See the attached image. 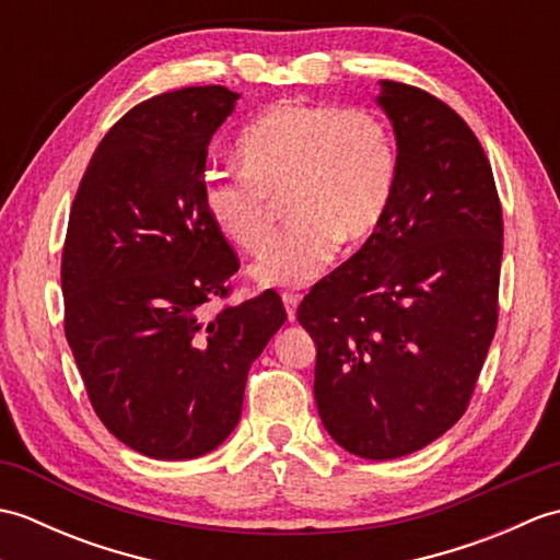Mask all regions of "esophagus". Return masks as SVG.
Listing matches in <instances>:
<instances>
[{"label":"esophagus","mask_w":560,"mask_h":560,"mask_svg":"<svg viewBox=\"0 0 560 560\" xmlns=\"http://www.w3.org/2000/svg\"><path fill=\"white\" fill-rule=\"evenodd\" d=\"M281 301H283V307H287L289 319L293 323V319H295V307H299V303H301V295H295V293H281Z\"/></svg>","instance_id":"obj_1"}]
</instances>
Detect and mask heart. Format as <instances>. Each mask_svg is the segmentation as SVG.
<instances>
[{"label":"heart","instance_id":"heart-1","mask_svg":"<svg viewBox=\"0 0 560 560\" xmlns=\"http://www.w3.org/2000/svg\"><path fill=\"white\" fill-rule=\"evenodd\" d=\"M243 171H207L201 201L217 231L249 255L271 241L277 205L293 221L253 267L261 287H303L359 247L389 209L397 149L377 115L331 105L279 103L237 139Z\"/></svg>","mask_w":560,"mask_h":560}]
</instances>
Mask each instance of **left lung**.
<instances>
[{"mask_svg":"<svg viewBox=\"0 0 560 560\" xmlns=\"http://www.w3.org/2000/svg\"><path fill=\"white\" fill-rule=\"evenodd\" d=\"M397 177L380 229L299 307L337 445L397 459L455 425L498 323L503 211L489 159L431 93L380 81Z\"/></svg>","mask_w":560,"mask_h":560,"instance_id":"obj_1","label":"left lung"}]
</instances>
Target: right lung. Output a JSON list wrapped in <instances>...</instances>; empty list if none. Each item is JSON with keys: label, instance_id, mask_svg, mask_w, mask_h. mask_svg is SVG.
<instances>
[{"label": "right lung", "instance_id": "right-lung-1", "mask_svg": "<svg viewBox=\"0 0 560 560\" xmlns=\"http://www.w3.org/2000/svg\"><path fill=\"white\" fill-rule=\"evenodd\" d=\"M241 93L192 86L129 110L71 205L65 335L105 428L153 459H195L241 421L247 371L287 323L279 293L223 307L237 257L207 217L211 137Z\"/></svg>", "mask_w": 560, "mask_h": 560}]
</instances>
